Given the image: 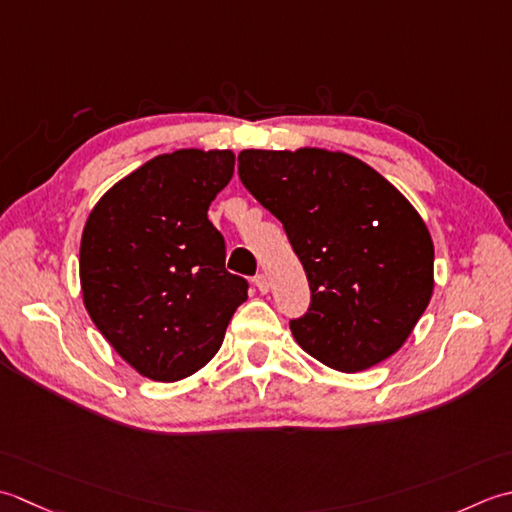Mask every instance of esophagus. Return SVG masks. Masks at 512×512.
Masks as SVG:
<instances>
[{
  "label": "esophagus",
  "instance_id": "1",
  "mask_svg": "<svg viewBox=\"0 0 512 512\" xmlns=\"http://www.w3.org/2000/svg\"><path fill=\"white\" fill-rule=\"evenodd\" d=\"M254 285L258 287L260 294H267V291H269V280H267V276H265V274H258V276H254Z\"/></svg>",
  "mask_w": 512,
  "mask_h": 512
}]
</instances>
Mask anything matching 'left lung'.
Segmentation results:
<instances>
[{"label": "left lung", "mask_w": 512, "mask_h": 512, "mask_svg": "<svg viewBox=\"0 0 512 512\" xmlns=\"http://www.w3.org/2000/svg\"><path fill=\"white\" fill-rule=\"evenodd\" d=\"M238 176L280 223L311 287L291 336L327 367L391 358L433 296V238L398 187L325 148L243 150Z\"/></svg>", "instance_id": "left-lung-1"}]
</instances>
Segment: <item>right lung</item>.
Returning <instances> with one entry per match:
<instances>
[{"label":"right lung","mask_w":512,"mask_h":512,"mask_svg":"<svg viewBox=\"0 0 512 512\" xmlns=\"http://www.w3.org/2000/svg\"><path fill=\"white\" fill-rule=\"evenodd\" d=\"M234 161L232 150L154 156L114 183L83 227V305L143 378L176 382L203 369L247 300V280L225 269V241L207 218Z\"/></svg>","instance_id":"1"}]
</instances>
